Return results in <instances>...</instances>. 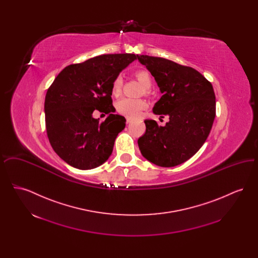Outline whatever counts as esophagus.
I'll return each mask as SVG.
<instances>
[{
	"instance_id": "obj_1",
	"label": "esophagus",
	"mask_w": 258,
	"mask_h": 258,
	"mask_svg": "<svg viewBox=\"0 0 258 258\" xmlns=\"http://www.w3.org/2000/svg\"><path fill=\"white\" fill-rule=\"evenodd\" d=\"M125 122H126V123H132V119H130V118H126Z\"/></svg>"
}]
</instances>
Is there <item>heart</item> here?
Listing matches in <instances>:
<instances>
[{
  "label": "heart",
  "instance_id": "1",
  "mask_svg": "<svg viewBox=\"0 0 258 258\" xmlns=\"http://www.w3.org/2000/svg\"><path fill=\"white\" fill-rule=\"evenodd\" d=\"M135 78L139 83L149 90L152 86V77L146 70H138L135 73ZM123 79L119 76L116 77L111 85V93L114 97H118L122 93ZM145 90V93L148 91ZM146 107V102L142 99H133V98H122L116 103V110L126 118L134 119L140 115L141 111Z\"/></svg>",
  "mask_w": 258,
  "mask_h": 258
}]
</instances>
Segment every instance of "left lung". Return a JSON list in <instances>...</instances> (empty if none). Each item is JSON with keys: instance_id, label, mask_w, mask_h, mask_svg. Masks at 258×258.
<instances>
[{"instance_id": "8db88e82", "label": "left lung", "mask_w": 258, "mask_h": 258, "mask_svg": "<svg viewBox=\"0 0 258 258\" xmlns=\"http://www.w3.org/2000/svg\"><path fill=\"white\" fill-rule=\"evenodd\" d=\"M137 59L154 76L161 93L153 112L169 117L164 126L145 120L146 133L138 139V147L156 165H179L197 154L211 132L216 117L214 89L192 68L147 55H137Z\"/></svg>"}]
</instances>
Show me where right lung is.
I'll return each mask as SVG.
<instances>
[{
	"instance_id": "1",
	"label": "right lung",
	"mask_w": 258,
	"mask_h": 258,
	"mask_svg": "<svg viewBox=\"0 0 258 258\" xmlns=\"http://www.w3.org/2000/svg\"><path fill=\"white\" fill-rule=\"evenodd\" d=\"M135 54H106L66 67L49 87L45 101V124L50 144L71 166L96 168L109 159L125 119L113 114L111 85ZM95 110L110 115L104 122L92 117Z\"/></svg>"
}]
</instances>
